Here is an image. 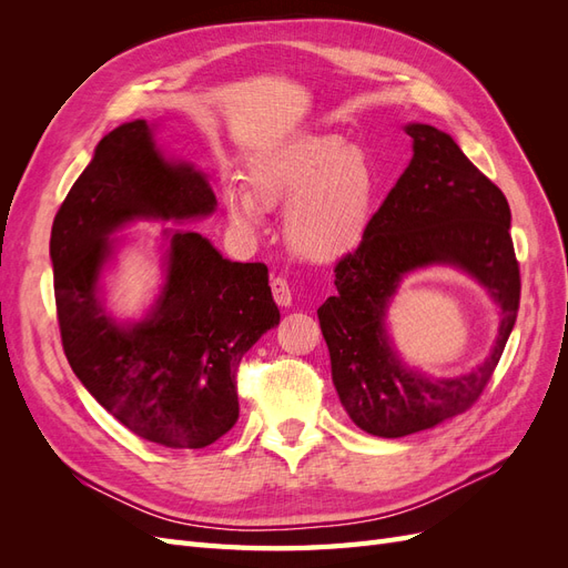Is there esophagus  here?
I'll return each mask as SVG.
<instances>
[{"instance_id":"1","label":"esophagus","mask_w":568,"mask_h":568,"mask_svg":"<svg viewBox=\"0 0 568 568\" xmlns=\"http://www.w3.org/2000/svg\"><path fill=\"white\" fill-rule=\"evenodd\" d=\"M270 286H272L274 303L282 305V307H288V305H291V288H288L286 280H282V277H274V280L270 282Z\"/></svg>"}]
</instances>
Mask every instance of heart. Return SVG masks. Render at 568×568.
<instances>
[{
	"mask_svg": "<svg viewBox=\"0 0 568 568\" xmlns=\"http://www.w3.org/2000/svg\"><path fill=\"white\" fill-rule=\"evenodd\" d=\"M246 180L251 194L232 184L222 192L232 225L255 230L263 205L286 203V244L313 263L338 261L363 242L379 189L367 153L338 134H305L255 153Z\"/></svg>",
	"mask_w": 568,
	"mask_h": 568,
	"instance_id": "b5f03b06",
	"label": "heart"
}]
</instances>
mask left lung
I'll return each instance as SVG.
<instances>
[{
  "instance_id": "left-lung-1",
  "label": "left lung",
  "mask_w": 568,
  "mask_h": 568,
  "mask_svg": "<svg viewBox=\"0 0 568 568\" xmlns=\"http://www.w3.org/2000/svg\"><path fill=\"white\" fill-rule=\"evenodd\" d=\"M412 161L369 220L359 246L336 263V296L317 311L341 405L363 432L403 438L467 412L500 363L519 311V263L509 203L448 132L409 123ZM469 273L501 307L487 359L457 377L405 366L385 315L407 273L426 266Z\"/></svg>"
}]
</instances>
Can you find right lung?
<instances>
[{"label": "right lung", "mask_w": 568, "mask_h": 568, "mask_svg": "<svg viewBox=\"0 0 568 568\" xmlns=\"http://www.w3.org/2000/svg\"><path fill=\"white\" fill-rule=\"evenodd\" d=\"M201 170L168 159L153 125L109 132L51 225L49 255L68 363L132 434L165 448H205L239 419L236 369L280 324L263 263H232L192 230H163V284L142 320H118L104 272L140 220L186 222L215 213Z\"/></svg>", "instance_id": "right-lung-1"}]
</instances>
